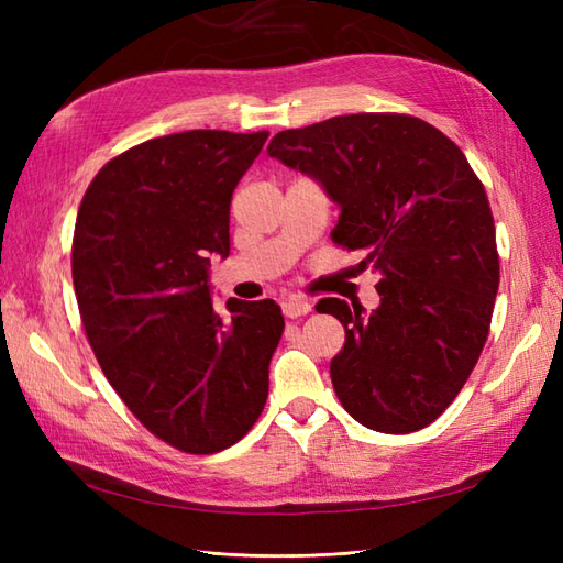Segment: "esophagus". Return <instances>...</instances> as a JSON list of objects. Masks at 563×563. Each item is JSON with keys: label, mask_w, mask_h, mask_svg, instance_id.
Wrapping results in <instances>:
<instances>
[{"label": "esophagus", "mask_w": 563, "mask_h": 563, "mask_svg": "<svg viewBox=\"0 0 563 563\" xmlns=\"http://www.w3.org/2000/svg\"><path fill=\"white\" fill-rule=\"evenodd\" d=\"M312 312V305H309L307 300H302V297H290V300L283 302V314L288 319H297V317H305Z\"/></svg>", "instance_id": "34e87169"}]
</instances>
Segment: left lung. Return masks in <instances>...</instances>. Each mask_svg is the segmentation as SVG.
<instances>
[{
    "mask_svg": "<svg viewBox=\"0 0 563 563\" xmlns=\"http://www.w3.org/2000/svg\"><path fill=\"white\" fill-rule=\"evenodd\" d=\"M268 154L324 186L341 208L331 239L379 273L369 317L339 297L317 305L345 327L331 361L343 409L379 433L430 426L470 379L492 327L500 271L484 184L450 137L404 113L283 130Z\"/></svg>",
    "mask_w": 563,
    "mask_h": 563,
    "instance_id": "1",
    "label": "left lung"
}]
</instances>
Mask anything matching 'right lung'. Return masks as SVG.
<instances>
[{
    "label": "right lung",
    "mask_w": 563,
    "mask_h": 563,
    "mask_svg": "<svg viewBox=\"0 0 563 563\" xmlns=\"http://www.w3.org/2000/svg\"><path fill=\"white\" fill-rule=\"evenodd\" d=\"M268 133L188 130L118 154L81 198L71 280L106 379L152 435L190 454L242 440L268 397L285 319L273 300L214 309L210 256Z\"/></svg>",
    "instance_id": "add662e5"
}]
</instances>
